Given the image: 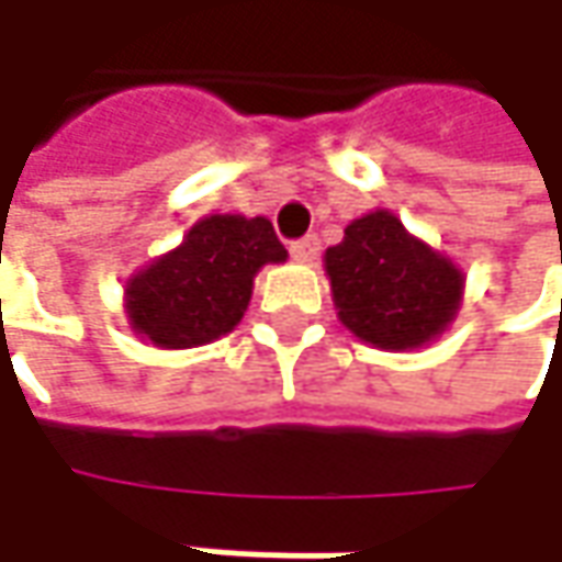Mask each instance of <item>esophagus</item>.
<instances>
[{
	"instance_id": "obj_1",
	"label": "esophagus",
	"mask_w": 562,
	"mask_h": 562,
	"mask_svg": "<svg viewBox=\"0 0 562 562\" xmlns=\"http://www.w3.org/2000/svg\"><path fill=\"white\" fill-rule=\"evenodd\" d=\"M318 249H322V244H318V237H315V234H306V237L293 240V244H291V256H293V259H296V262H313L315 256H318Z\"/></svg>"
}]
</instances>
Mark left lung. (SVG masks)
Returning <instances> with one entry per match:
<instances>
[{"mask_svg": "<svg viewBox=\"0 0 562 562\" xmlns=\"http://www.w3.org/2000/svg\"><path fill=\"white\" fill-rule=\"evenodd\" d=\"M337 318L381 350H416L447 331L463 300V271L378 209L325 249Z\"/></svg>", "mask_w": 562, "mask_h": 562, "instance_id": "8db88e82", "label": "left lung"}]
</instances>
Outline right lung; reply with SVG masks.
I'll return each mask as SVG.
<instances>
[{
  "label": "right lung",
  "instance_id": "right-lung-1",
  "mask_svg": "<svg viewBox=\"0 0 562 562\" xmlns=\"http://www.w3.org/2000/svg\"><path fill=\"white\" fill-rule=\"evenodd\" d=\"M284 259L288 249L269 218L205 215L181 247L127 281V325L162 350L212 344L244 318L256 271Z\"/></svg>",
  "mask_w": 562,
  "mask_h": 562
}]
</instances>
